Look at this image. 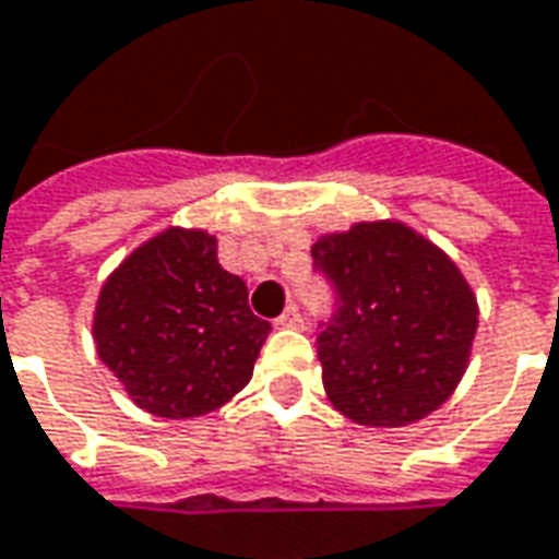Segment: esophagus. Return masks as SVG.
I'll return each mask as SVG.
<instances>
[{
	"label": "esophagus",
	"mask_w": 559,
	"mask_h": 559,
	"mask_svg": "<svg viewBox=\"0 0 559 559\" xmlns=\"http://www.w3.org/2000/svg\"><path fill=\"white\" fill-rule=\"evenodd\" d=\"M275 324H278V328H290V330L302 328V311H299V306H287V309L281 311V318L275 321Z\"/></svg>",
	"instance_id": "esophagus-1"
}]
</instances>
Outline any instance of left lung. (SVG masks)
Here are the masks:
<instances>
[{"instance_id": "obj_1", "label": "left lung", "mask_w": 559, "mask_h": 559, "mask_svg": "<svg viewBox=\"0 0 559 559\" xmlns=\"http://www.w3.org/2000/svg\"><path fill=\"white\" fill-rule=\"evenodd\" d=\"M311 265L333 290L318 360L333 407L401 428L453 394L477 333V302L455 263L401 223L324 235Z\"/></svg>"}]
</instances>
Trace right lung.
Instances as JSON below:
<instances>
[{"instance_id":"right-lung-1","label":"right lung","mask_w":559,"mask_h":559,"mask_svg":"<svg viewBox=\"0 0 559 559\" xmlns=\"http://www.w3.org/2000/svg\"><path fill=\"white\" fill-rule=\"evenodd\" d=\"M272 324L216 260L207 231L168 229L136 248L97 299V355L136 407L204 416L245 389Z\"/></svg>"}]
</instances>
